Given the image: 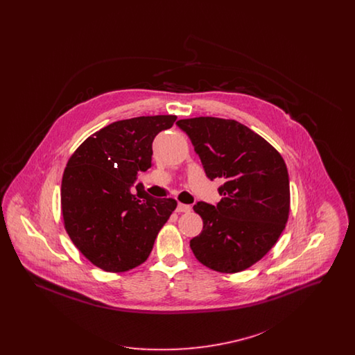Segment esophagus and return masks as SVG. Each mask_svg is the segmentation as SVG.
Returning <instances> with one entry per match:
<instances>
[{"instance_id":"esophagus-1","label":"esophagus","mask_w":355,"mask_h":355,"mask_svg":"<svg viewBox=\"0 0 355 355\" xmlns=\"http://www.w3.org/2000/svg\"><path fill=\"white\" fill-rule=\"evenodd\" d=\"M175 210H177V213H189L191 210V206L185 205V203H178Z\"/></svg>"}]
</instances>
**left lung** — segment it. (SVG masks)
<instances>
[{"label":"left lung","mask_w":355,"mask_h":355,"mask_svg":"<svg viewBox=\"0 0 355 355\" xmlns=\"http://www.w3.org/2000/svg\"><path fill=\"white\" fill-rule=\"evenodd\" d=\"M177 125L189 135L206 175L223 182L217 206L194 205L203 229L190 248L211 270H246L268 254L286 226V164L266 139L234 119L196 117Z\"/></svg>","instance_id":"8db88e82"}]
</instances>
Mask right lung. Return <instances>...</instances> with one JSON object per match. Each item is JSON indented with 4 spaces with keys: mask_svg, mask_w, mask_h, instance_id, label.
<instances>
[{
    "mask_svg": "<svg viewBox=\"0 0 355 355\" xmlns=\"http://www.w3.org/2000/svg\"><path fill=\"white\" fill-rule=\"evenodd\" d=\"M175 116H148L113 122L86 138L69 158L62 175L61 209L76 248L97 268L123 272L144 263L154 241L177 207L154 198L138 171L152 168L153 139Z\"/></svg>",
    "mask_w": 355,
    "mask_h": 355,
    "instance_id": "1",
    "label": "right lung"
}]
</instances>
